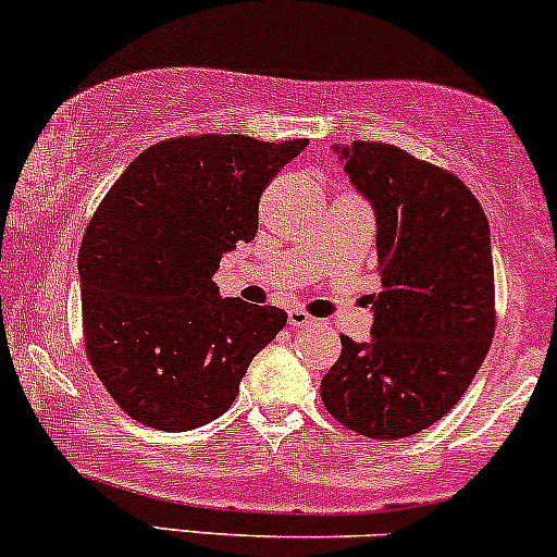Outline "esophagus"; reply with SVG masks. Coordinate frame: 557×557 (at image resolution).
<instances>
[{
  "label": "esophagus",
  "instance_id": "1",
  "mask_svg": "<svg viewBox=\"0 0 557 557\" xmlns=\"http://www.w3.org/2000/svg\"><path fill=\"white\" fill-rule=\"evenodd\" d=\"M287 321H290L293 330H306V326H311L317 319H311L306 311H300V308H290V311H287Z\"/></svg>",
  "mask_w": 557,
  "mask_h": 557
}]
</instances>
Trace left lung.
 Wrapping results in <instances>:
<instances>
[{"label":"left lung","instance_id":"8db88e82","mask_svg":"<svg viewBox=\"0 0 557 557\" xmlns=\"http://www.w3.org/2000/svg\"><path fill=\"white\" fill-rule=\"evenodd\" d=\"M334 152L376 214L381 293L371 296V339L343 337L321 399L355 433L407 438L457 405L491 350V225L454 173L399 147Z\"/></svg>","mask_w":557,"mask_h":557}]
</instances>
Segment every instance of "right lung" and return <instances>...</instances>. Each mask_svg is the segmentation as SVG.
Segmentation results:
<instances>
[{"mask_svg": "<svg viewBox=\"0 0 557 557\" xmlns=\"http://www.w3.org/2000/svg\"><path fill=\"white\" fill-rule=\"evenodd\" d=\"M306 139L199 134L147 147L79 246L85 347L116 405L158 431L220 418L287 313L223 298V253L257 236L259 197Z\"/></svg>", "mask_w": 557, "mask_h": 557, "instance_id": "obj_1", "label": "right lung"}]
</instances>
